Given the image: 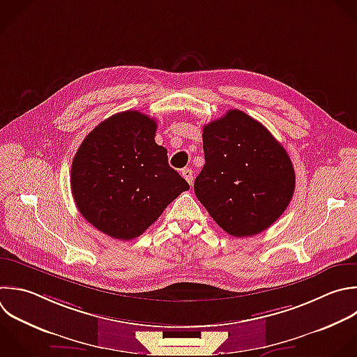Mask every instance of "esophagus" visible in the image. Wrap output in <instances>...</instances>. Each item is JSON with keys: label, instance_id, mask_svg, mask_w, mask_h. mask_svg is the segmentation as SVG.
I'll return each mask as SVG.
<instances>
[{"label": "esophagus", "instance_id": "34e87169", "mask_svg": "<svg viewBox=\"0 0 357 357\" xmlns=\"http://www.w3.org/2000/svg\"><path fill=\"white\" fill-rule=\"evenodd\" d=\"M181 174H183V177L187 180V183H188L190 185H192V181H194V174H192V170H191V169H183Z\"/></svg>", "mask_w": 357, "mask_h": 357}]
</instances>
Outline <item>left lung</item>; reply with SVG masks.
<instances>
[{"instance_id": "8db88e82", "label": "left lung", "mask_w": 357, "mask_h": 357, "mask_svg": "<svg viewBox=\"0 0 357 357\" xmlns=\"http://www.w3.org/2000/svg\"><path fill=\"white\" fill-rule=\"evenodd\" d=\"M205 165L194 192L213 220L234 237L255 236L287 208L294 169L284 148L240 110L204 127Z\"/></svg>"}]
</instances>
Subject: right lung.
I'll use <instances>...</instances> for the list:
<instances>
[{
    "label": "right lung",
    "instance_id": "1",
    "mask_svg": "<svg viewBox=\"0 0 357 357\" xmlns=\"http://www.w3.org/2000/svg\"><path fill=\"white\" fill-rule=\"evenodd\" d=\"M158 124L135 110L102 121L81 144L71 167V190L81 215L105 234L141 236L188 183L169 166L155 142Z\"/></svg>",
    "mask_w": 357,
    "mask_h": 357
}]
</instances>
